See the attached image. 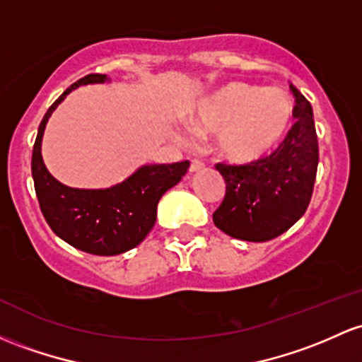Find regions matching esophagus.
<instances>
[{
    "instance_id": "esophagus-1",
    "label": "esophagus",
    "mask_w": 362,
    "mask_h": 362,
    "mask_svg": "<svg viewBox=\"0 0 362 362\" xmlns=\"http://www.w3.org/2000/svg\"><path fill=\"white\" fill-rule=\"evenodd\" d=\"M204 168V165L199 160H190L189 165V172H199V170Z\"/></svg>"
}]
</instances>
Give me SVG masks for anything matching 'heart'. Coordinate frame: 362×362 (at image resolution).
Returning a JSON list of instances; mask_svg holds the SVG:
<instances>
[{
  "label": "heart",
  "instance_id": "obj_1",
  "mask_svg": "<svg viewBox=\"0 0 362 362\" xmlns=\"http://www.w3.org/2000/svg\"><path fill=\"white\" fill-rule=\"evenodd\" d=\"M296 105L284 89L228 82L201 99L189 115L196 134H214V153L230 163H252L284 142Z\"/></svg>",
  "mask_w": 362,
  "mask_h": 362
}]
</instances>
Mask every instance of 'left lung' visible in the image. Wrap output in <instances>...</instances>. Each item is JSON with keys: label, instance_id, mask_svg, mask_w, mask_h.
<instances>
[{"label": "left lung", "instance_id": "1", "mask_svg": "<svg viewBox=\"0 0 362 362\" xmlns=\"http://www.w3.org/2000/svg\"><path fill=\"white\" fill-rule=\"evenodd\" d=\"M296 123L269 156L247 163H218L225 197L213 221L233 239L266 242L287 232L308 209L315 187L320 149L311 103L291 86Z\"/></svg>", "mask_w": 362, "mask_h": 362}]
</instances>
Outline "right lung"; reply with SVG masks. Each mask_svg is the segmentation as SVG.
Masks as SVG:
<instances>
[{
    "label": "right lung",
    "mask_w": 362,
    "mask_h": 362,
    "mask_svg": "<svg viewBox=\"0 0 362 362\" xmlns=\"http://www.w3.org/2000/svg\"><path fill=\"white\" fill-rule=\"evenodd\" d=\"M106 81L108 77L103 74L86 75L49 106L34 142L33 178L41 211L59 239L84 252L117 256L146 239L156 223L158 202L187 173L189 161L144 165L110 189H74L63 185L47 172L41 144L51 113L77 87Z\"/></svg>",
    "instance_id": "obj_1"
}]
</instances>
